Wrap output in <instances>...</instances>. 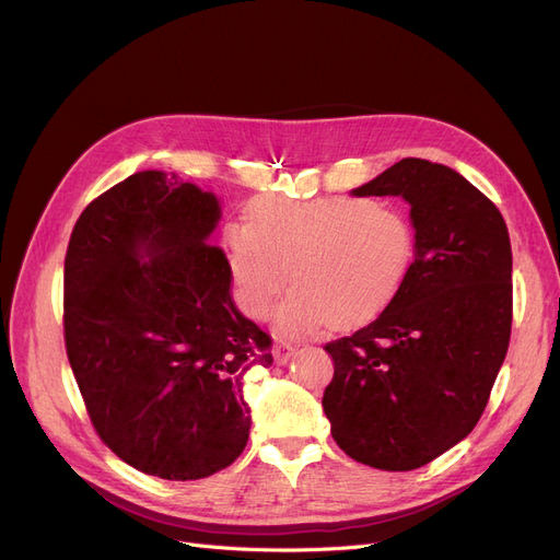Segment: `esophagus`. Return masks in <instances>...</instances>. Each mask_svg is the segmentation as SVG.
Returning <instances> with one entry per match:
<instances>
[{"mask_svg":"<svg viewBox=\"0 0 560 560\" xmlns=\"http://www.w3.org/2000/svg\"><path fill=\"white\" fill-rule=\"evenodd\" d=\"M272 353H275V362H277V364H285L288 360L293 358V353H295V346H293L291 341H277Z\"/></svg>","mask_w":560,"mask_h":560,"instance_id":"34e87169","label":"esophagus"}]
</instances>
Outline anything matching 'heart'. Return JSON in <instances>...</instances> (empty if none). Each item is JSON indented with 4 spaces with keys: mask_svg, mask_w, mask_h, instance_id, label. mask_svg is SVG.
<instances>
[{
    "mask_svg": "<svg viewBox=\"0 0 560 560\" xmlns=\"http://www.w3.org/2000/svg\"><path fill=\"white\" fill-rule=\"evenodd\" d=\"M225 242L237 298L256 318L269 314L291 269L295 293L277 318L291 335L378 316L397 295L416 248L412 228L395 207L346 196L262 198Z\"/></svg>",
    "mask_w": 560,
    "mask_h": 560,
    "instance_id": "b5f03b06",
    "label": "heart"
}]
</instances>
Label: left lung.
<instances>
[{
  "label": "left lung",
  "instance_id": "1",
  "mask_svg": "<svg viewBox=\"0 0 560 560\" xmlns=\"http://www.w3.org/2000/svg\"><path fill=\"white\" fill-rule=\"evenodd\" d=\"M353 194L410 205L416 258L374 320L325 346L323 410L350 459L412 470L487 408L512 329L510 235L499 207L443 163L401 159Z\"/></svg>",
  "mask_w": 560,
  "mask_h": 560
}]
</instances>
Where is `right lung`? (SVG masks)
<instances>
[{
	"label": "right lung",
	"instance_id": "obj_1",
	"mask_svg": "<svg viewBox=\"0 0 560 560\" xmlns=\"http://www.w3.org/2000/svg\"><path fill=\"white\" fill-rule=\"evenodd\" d=\"M219 202L142 171L94 198L65 258V343L92 427L121 462L200 480L248 441L244 376L272 337L240 314Z\"/></svg>",
	"mask_w": 560,
	"mask_h": 560
}]
</instances>
